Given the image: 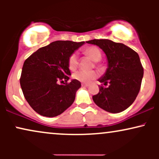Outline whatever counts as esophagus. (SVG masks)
<instances>
[{
    "instance_id": "34e87169",
    "label": "esophagus",
    "mask_w": 159,
    "mask_h": 159,
    "mask_svg": "<svg viewBox=\"0 0 159 159\" xmlns=\"http://www.w3.org/2000/svg\"><path fill=\"white\" fill-rule=\"evenodd\" d=\"M81 86L82 87H89L90 84H81Z\"/></svg>"
}]
</instances>
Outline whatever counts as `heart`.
I'll use <instances>...</instances> for the list:
<instances>
[{
	"instance_id": "obj_1",
	"label": "heart",
	"mask_w": 159,
	"mask_h": 159,
	"mask_svg": "<svg viewBox=\"0 0 159 159\" xmlns=\"http://www.w3.org/2000/svg\"><path fill=\"white\" fill-rule=\"evenodd\" d=\"M84 54L90 57L93 61H95V65L96 66L99 67L100 64L98 61H101L102 57V53L101 50L96 46H90L87 47L84 49ZM78 66V56L75 53L71 54L68 59V67L71 71H75ZM72 78L75 80L81 82V83L88 84L92 82L93 80L97 78V73L94 71L91 72H82V71H78V72H75L72 75Z\"/></svg>"
}]
</instances>
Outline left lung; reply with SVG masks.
<instances>
[{"instance_id": "8db88e82", "label": "left lung", "mask_w": 159, "mask_h": 159, "mask_svg": "<svg viewBox=\"0 0 159 159\" xmlns=\"http://www.w3.org/2000/svg\"><path fill=\"white\" fill-rule=\"evenodd\" d=\"M87 43L98 45L106 54L108 68L100 79V86L93 96L94 102L110 113H120L134 102L139 93L143 68L139 55L123 43L109 39H92Z\"/></svg>"}]
</instances>
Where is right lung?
I'll return each mask as SVG.
<instances>
[{
  "label": "right lung",
  "mask_w": 159,
  "mask_h": 159,
  "mask_svg": "<svg viewBox=\"0 0 159 159\" xmlns=\"http://www.w3.org/2000/svg\"><path fill=\"white\" fill-rule=\"evenodd\" d=\"M84 42L55 41L42 47L24 63L20 84L24 96L36 113L54 117L72 105L81 82H67L69 56Z\"/></svg>",
  "instance_id": "add662e5"
}]
</instances>
